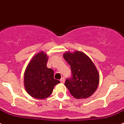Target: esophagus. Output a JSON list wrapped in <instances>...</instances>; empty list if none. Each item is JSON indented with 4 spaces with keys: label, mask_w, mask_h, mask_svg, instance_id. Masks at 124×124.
Listing matches in <instances>:
<instances>
[{
    "label": "esophagus",
    "mask_w": 124,
    "mask_h": 124,
    "mask_svg": "<svg viewBox=\"0 0 124 124\" xmlns=\"http://www.w3.org/2000/svg\"><path fill=\"white\" fill-rule=\"evenodd\" d=\"M60 81H61V83H63L65 82V78L63 77H62V78L61 79V80H60Z\"/></svg>",
    "instance_id": "34e87169"
}]
</instances>
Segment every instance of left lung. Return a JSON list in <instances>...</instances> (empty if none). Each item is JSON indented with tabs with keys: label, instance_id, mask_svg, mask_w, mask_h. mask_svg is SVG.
I'll list each match as a JSON object with an SVG mask.
<instances>
[{
	"label": "left lung",
	"instance_id": "1",
	"mask_svg": "<svg viewBox=\"0 0 124 124\" xmlns=\"http://www.w3.org/2000/svg\"><path fill=\"white\" fill-rule=\"evenodd\" d=\"M63 56L72 70V77L65 82L70 94L77 99L91 96L100 83V74L93 62L81 51H67Z\"/></svg>",
	"mask_w": 124,
	"mask_h": 124
}]
</instances>
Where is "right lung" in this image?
<instances>
[{"label":"right lung","instance_id":"obj_1","mask_svg":"<svg viewBox=\"0 0 124 124\" xmlns=\"http://www.w3.org/2000/svg\"><path fill=\"white\" fill-rule=\"evenodd\" d=\"M48 56L41 51L35 54L26 68L24 86L26 92L33 98L43 100L51 94L54 88L60 83L54 79V71L47 67Z\"/></svg>","mask_w":124,"mask_h":124}]
</instances>
